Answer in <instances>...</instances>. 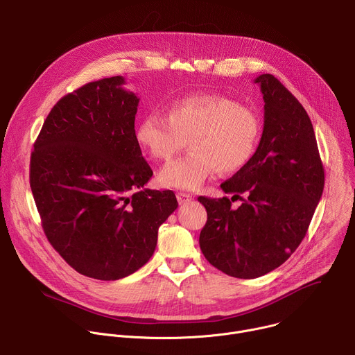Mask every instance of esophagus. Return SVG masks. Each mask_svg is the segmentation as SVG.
Here are the masks:
<instances>
[{
	"label": "esophagus",
	"instance_id": "34e87169",
	"mask_svg": "<svg viewBox=\"0 0 355 355\" xmlns=\"http://www.w3.org/2000/svg\"><path fill=\"white\" fill-rule=\"evenodd\" d=\"M193 196L191 193H187V192H177V199H178V204L182 205V204H188V202L192 199Z\"/></svg>",
	"mask_w": 355,
	"mask_h": 355
}]
</instances>
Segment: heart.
<instances>
[{
    "label": "heart",
    "instance_id": "b5f03b06",
    "mask_svg": "<svg viewBox=\"0 0 355 355\" xmlns=\"http://www.w3.org/2000/svg\"><path fill=\"white\" fill-rule=\"evenodd\" d=\"M261 121L254 110L220 94H193L173 101L166 116L147 114L136 125L139 146L155 160H170L189 143L191 153L159 174L166 188L193 191L216 171L241 170L254 156Z\"/></svg>",
    "mask_w": 355,
    "mask_h": 355
}]
</instances>
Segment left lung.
<instances>
[{"mask_svg": "<svg viewBox=\"0 0 355 355\" xmlns=\"http://www.w3.org/2000/svg\"><path fill=\"white\" fill-rule=\"evenodd\" d=\"M254 83L266 104L261 140L252 159L220 185L243 204L232 209L226 196L198 198L208 214L199 234L202 252L222 272L243 279L266 275L291 257L306 236L324 187L305 108L272 74Z\"/></svg>", "mask_w": 355, "mask_h": 355, "instance_id": "obj_1", "label": "left lung"}]
</instances>
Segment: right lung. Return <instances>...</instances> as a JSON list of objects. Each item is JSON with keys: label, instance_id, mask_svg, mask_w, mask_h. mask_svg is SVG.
Here are the masks:
<instances>
[{"label": "right lung", "instance_id": "obj_1", "mask_svg": "<svg viewBox=\"0 0 355 355\" xmlns=\"http://www.w3.org/2000/svg\"><path fill=\"white\" fill-rule=\"evenodd\" d=\"M123 84L116 76L64 95L31 155L29 182L47 240L77 272L101 281L143 267L178 207L173 191L143 188L153 171L135 137L139 98Z\"/></svg>", "mask_w": 355, "mask_h": 355}]
</instances>
